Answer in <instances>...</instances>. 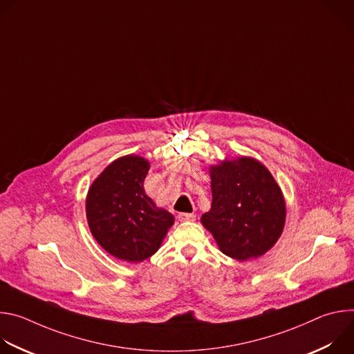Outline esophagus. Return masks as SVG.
Listing matches in <instances>:
<instances>
[{
    "label": "esophagus",
    "instance_id": "obj_1",
    "mask_svg": "<svg viewBox=\"0 0 354 354\" xmlns=\"http://www.w3.org/2000/svg\"><path fill=\"white\" fill-rule=\"evenodd\" d=\"M178 218H179V221H182V223H185V221H194V220H196V216L192 214V213H179V214H178Z\"/></svg>",
    "mask_w": 354,
    "mask_h": 354
}]
</instances>
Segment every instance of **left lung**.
<instances>
[{"label": "left lung", "instance_id": "obj_1", "mask_svg": "<svg viewBox=\"0 0 354 354\" xmlns=\"http://www.w3.org/2000/svg\"><path fill=\"white\" fill-rule=\"evenodd\" d=\"M212 207L200 221L224 255L257 259L279 241L286 223V200L270 171L257 158L235 157L210 168Z\"/></svg>", "mask_w": 354, "mask_h": 354}]
</instances>
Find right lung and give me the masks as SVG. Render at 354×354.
Listing matches in <instances>:
<instances>
[{"instance_id": "obj_1", "label": "right lung", "mask_w": 354, "mask_h": 354, "mask_svg": "<svg viewBox=\"0 0 354 354\" xmlns=\"http://www.w3.org/2000/svg\"><path fill=\"white\" fill-rule=\"evenodd\" d=\"M149 161L129 154L111 162L88 189L85 213L95 241L113 258L138 263L160 249L174 216L144 190Z\"/></svg>"}]
</instances>
